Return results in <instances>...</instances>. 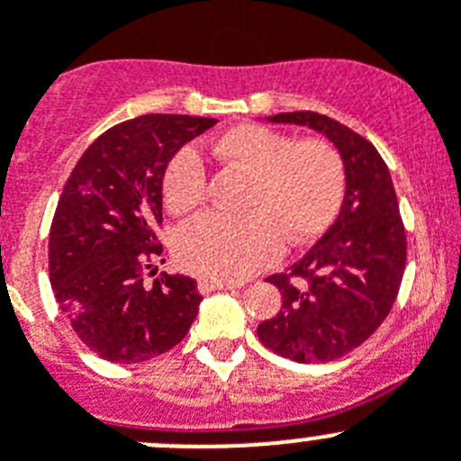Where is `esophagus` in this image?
I'll return each mask as SVG.
<instances>
[{
  "label": "esophagus",
  "instance_id": "34e87169",
  "mask_svg": "<svg viewBox=\"0 0 461 461\" xmlns=\"http://www.w3.org/2000/svg\"><path fill=\"white\" fill-rule=\"evenodd\" d=\"M197 289H200V294H211V291L236 289V284L234 282H221V279H200Z\"/></svg>",
  "mask_w": 461,
  "mask_h": 461
}]
</instances>
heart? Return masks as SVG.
Here are the masks:
<instances>
[{
    "label": "heart",
    "instance_id": "heart-1",
    "mask_svg": "<svg viewBox=\"0 0 461 461\" xmlns=\"http://www.w3.org/2000/svg\"><path fill=\"white\" fill-rule=\"evenodd\" d=\"M222 163L250 175L243 216L202 213L179 227L175 257L182 268L221 282H236L282 255V239L303 245L318 239L339 216L346 195V166L332 143L295 140L266 124L245 122L213 140ZM206 167L193 148H182L163 172V200L175 213L202 204Z\"/></svg>",
    "mask_w": 461,
    "mask_h": 461
}]
</instances>
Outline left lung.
<instances>
[{"label":"left lung","mask_w":461,"mask_h":461,"mask_svg":"<svg viewBox=\"0 0 461 461\" xmlns=\"http://www.w3.org/2000/svg\"><path fill=\"white\" fill-rule=\"evenodd\" d=\"M268 120L325 133L346 166V197L328 234L286 273L266 279L282 294V309L257 337L300 364L332 361L366 341L398 298L407 261L398 197L380 152L346 124L316 111Z\"/></svg>","instance_id":"obj_1"}]
</instances>
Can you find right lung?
<instances>
[{"label": "right lung", "instance_id": "obj_1", "mask_svg": "<svg viewBox=\"0 0 461 461\" xmlns=\"http://www.w3.org/2000/svg\"><path fill=\"white\" fill-rule=\"evenodd\" d=\"M218 120L149 113L95 140L70 172L50 230V282L77 337L102 359L140 364L177 346L202 295L195 279L143 270L161 257L163 172ZM163 261V259H161Z\"/></svg>", "mask_w": 461, "mask_h": 461}]
</instances>
